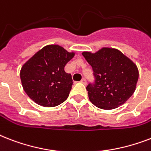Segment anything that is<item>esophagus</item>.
Returning a JSON list of instances; mask_svg holds the SVG:
<instances>
[{"instance_id":"esophagus-1","label":"esophagus","mask_w":151,"mask_h":151,"mask_svg":"<svg viewBox=\"0 0 151 151\" xmlns=\"http://www.w3.org/2000/svg\"><path fill=\"white\" fill-rule=\"evenodd\" d=\"M81 84H83V85H86V80H85V78H83L82 80L81 81Z\"/></svg>"}]
</instances>
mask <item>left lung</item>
Instances as JSON below:
<instances>
[{
	"label": "left lung",
	"mask_w": 151,
	"mask_h": 151,
	"mask_svg": "<svg viewBox=\"0 0 151 151\" xmlns=\"http://www.w3.org/2000/svg\"><path fill=\"white\" fill-rule=\"evenodd\" d=\"M92 66L96 84L86 88L89 100L103 110L123 105L133 95L139 78L136 64L117 48L103 47L95 53L83 52Z\"/></svg>",
	"instance_id": "obj_1"
}]
</instances>
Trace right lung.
Returning <instances> with one entry per match:
<instances>
[{
  "instance_id": "obj_1",
  "label": "right lung",
  "mask_w": 151,
  "mask_h": 151,
  "mask_svg": "<svg viewBox=\"0 0 151 151\" xmlns=\"http://www.w3.org/2000/svg\"><path fill=\"white\" fill-rule=\"evenodd\" d=\"M74 55V52H68L59 45H48L22 65L20 70L22 88L34 103L53 107L67 99L73 80L64 67Z\"/></svg>"
}]
</instances>
